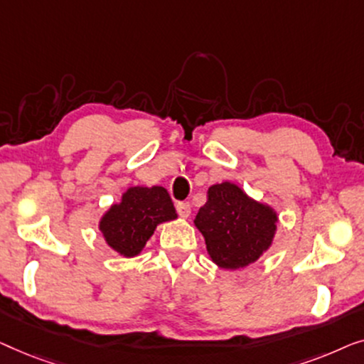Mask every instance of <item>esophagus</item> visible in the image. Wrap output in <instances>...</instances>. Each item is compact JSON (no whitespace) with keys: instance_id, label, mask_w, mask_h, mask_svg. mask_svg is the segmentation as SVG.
Wrapping results in <instances>:
<instances>
[{"instance_id":"34e87169","label":"esophagus","mask_w":364,"mask_h":364,"mask_svg":"<svg viewBox=\"0 0 364 364\" xmlns=\"http://www.w3.org/2000/svg\"><path fill=\"white\" fill-rule=\"evenodd\" d=\"M176 211L181 218H188L189 214H191V204H189L188 201H180L176 204Z\"/></svg>"}]
</instances>
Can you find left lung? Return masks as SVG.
Instances as JSON below:
<instances>
[{
  "mask_svg": "<svg viewBox=\"0 0 364 364\" xmlns=\"http://www.w3.org/2000/svg\"><path fill=\"white\" fill-rule=\"evenodd\" d=\"M277 216L255 203L232 183L214 184L194 224L204 235L208 252L223 269L252 264L272 244Z\"/></svg>",
  "mask_w": 364,
  "mask_h": 364,
  "instance_id": "1",
  "label": "left lung"
}]
</instances>
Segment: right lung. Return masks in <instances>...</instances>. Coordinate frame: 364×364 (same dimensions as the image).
<instances>
[{
    "label": "right lung",
    "mask_w": 364,
    "mask_h": 364,
    "mask_svg": "<svg viewBox=\"0 0 364 364\" xmlns=\"http://www.w3.org/2000/svg\"><path fill=\"white\" fill-rule=\"evenodd\" d=\"M175 218V206L165 188L135 186L102 218L100 231L112 249L133 257L140 254L158 224Z\"/></svg>",
    "instance_id": "1"
}]
</instances>
